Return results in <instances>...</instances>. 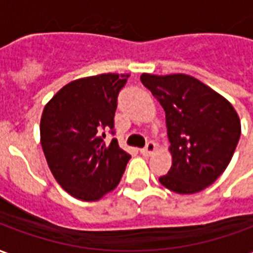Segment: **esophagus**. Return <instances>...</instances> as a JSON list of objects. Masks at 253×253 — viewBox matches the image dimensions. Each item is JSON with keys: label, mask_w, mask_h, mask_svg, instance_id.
<instances>
[{"label": "esophagus", "mask_w": 253, "mask_h": 253, "mask_svg": "<svg viewBox=\"0 0 253 253\" xmlns=\"http://www.w3.org/2000/svg\"><path fill=\"white\" fill-rule=\"evenodd\" d=\"M156 152V145H154L153 142H149L146 146L143 149H141V153L143 154V156H146V157H149V156H152V154Z\"/></svg>", "instance_id": "esophagus-1"}]
</instances>
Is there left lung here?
Returning a JSON list of instances; mask_svg holds the SVG:
<instances>
[{
  "mask_svg": "<svg viewBox=\"0 0 253 253\" xmlns=\"http://www.w3.org/2000/svg\"><path fill=\"white\" fill-rule=\"evenodd\" d=\"M143 86L165 111L172 167L159 180L176 194L205 190L233 157L241 123L230 101L187 74L143 73Z\"/></svg>",
  "mask_w": 253,
  "mask_h": 253,
  "instance_id": "obj_1",
  "label": "left lung"
}]
</instances>
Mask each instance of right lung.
I'll return each instance as SVG.
<instances>
[{
	"label": "right lung",
	"instance_id": "1",
	"mask_svg": "<svg viewBox=\"0 0 253 253\" xmlns=\"http://www.w3.org/2000/svg\"><path fill=\"white\" fill-rule=\"evenodd\" d=\"M130 74L105 73L74 80L52 96L41 118V143L58 184L77 199L94 202L115 190L131 156L116 139V99Z\"/></svg>",
	"mask_w": 253,
	"mask_h": 253
}]
</instances>
